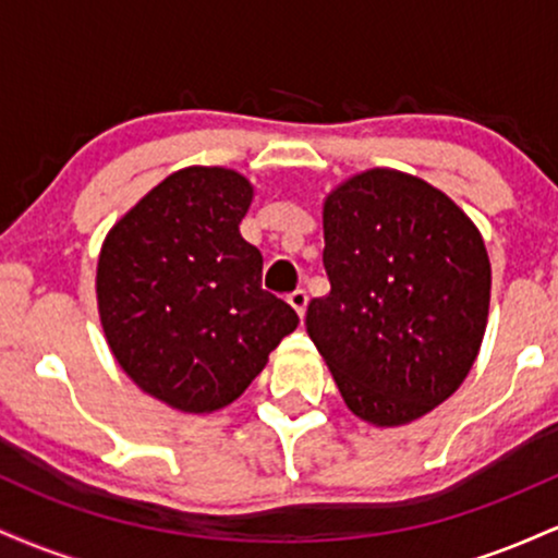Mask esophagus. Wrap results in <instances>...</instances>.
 <instances>
[{"label": "esophagus", "instance_id": "obj_1", "mask_svg": "<svg viewBox=\"0 0 558 558\" xmlns=\"http://www.w3.org/2000/svg\"><path fill=\"white\" fill-rule=\"evenodd\" d=\"M306 301H310V296H306L304 291H293V293H288V304H291V310L296 312L299 317H304V312H306Z\"/></svg>", "mask_w": 558, "mask_h": 558}]
</instances>
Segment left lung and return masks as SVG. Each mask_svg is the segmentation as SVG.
<instances>
[{"mask_svg": "<svg viewBox=\"0 0 558 558\" xmlns=\"http://www.w3.org/2000/svg\"><path fill=\"white\" fill-rule=\"evenodd\" d=\"M330 293L306 306L345 407L377 427L425 417L464 383L488 325L490 259L444 191L375 168L323 204Z\"/></svg>", "mask_w": 558, "mask_h": 558, "instance_id": "1", "label": "left lung"}]
</instances>
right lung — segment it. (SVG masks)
<instances>
[{
  "label": "right lung",
  "mask_w": 558,
  "mask_h": 558,
  "mask_svg": "<svg viewBox=\"0 0 558 558\" xmlns=\"http://www.w3.org/2000/svg\"><path fill=\"white\" fill-rule=\"evenodd\" d=\"M254 185L228 168H183L114 222L96 265L107 343L144 393L189 414L233 403L299 317L262 291L243 241Z\"/></svg>",
  "instance_id": "right-lung-1"
}]
</instances>
